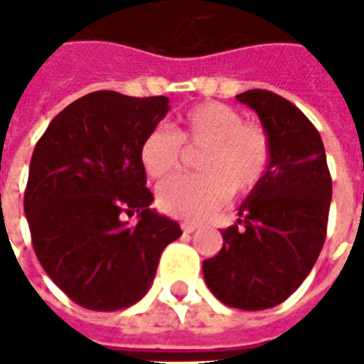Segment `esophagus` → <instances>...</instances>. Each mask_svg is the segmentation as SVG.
Instances as JSON below:
<instances>
[{"mask_svg":"<svg viewBox=\"0 0 364 364\" xmlns=\"http://www.w3.org/2000/svg\"><path fill=\"white\" fill-rule=\"evenodd\" d=\"M196 229H200V225H198V223H190V220L182 223V231L184 232H194Z\"/></svg>","mask_w":364,"mask_h":364,"instance_id":"1","label":"esophagus"}]
</instances>
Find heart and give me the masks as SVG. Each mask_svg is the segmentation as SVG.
I'll list each match as a JSON object with an SVG mask.
<instances>
[{
  "instance_id": "1",
  "label": "heart",
  "mask_w": 364,
  "mask_h": 364,
  "mask_svg": "<svg viewBox=\"0 0 364 364\" xmlns=\"http://www.w3.org/2000/svg\"><path fill=\"white\" fill-rule=\"evenodd\" d=\"M204 146L196 161L198 176H174L158 188V206L166 215L203 220L232 194L247 196L263 184L272 166V141L257 123L227 103L206 101L180 117L178 132L156 127L139 147V161L149 178H166L180 164L182 146Z\"/></svg>"
}]
</instances>
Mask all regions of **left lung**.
Segmentation results:
<instances>
[{
  "label": "left lung",
  "instance_id": "left-lung-1",
  "mask_svg": "<svg viewBox=\"0 0 364 364\" xmlns=\"http://www.w3.org/2000/svg\"><path fill=\"white\" fill-rule=\"evenodd\" d=\"M237 101L257 113L272 141L263 184L220 231L223 249L203 261L204 282L239 310H267L287 300L312 272L326 239L332 180L322 137L296 105L269 91H245Z\"/></svg>",
  "mask_w": 364,
  "mask_h": 364
}]
</instances>
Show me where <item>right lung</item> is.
Instances as JSON below:
<instances>
[{"label": "right lung", "mask_w": 364, "mask_h": 364, "mask_svg": "<svg viewBox=\"0 0 364 364\" xmlns=\"http://www.w3.org/2000/svg\"><path fill=\"white\" fill-rule=\"evenodd\" d=\"M170 111L168 97L89 92L50 121L36 144L23 213L36 257L78 306L115 312L151 286L182 231L151 208L139 147ZM138 215L129 225L124 215Z\"/></svg>", "instance_id": "right-lung-1"}]
</instances>
